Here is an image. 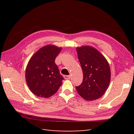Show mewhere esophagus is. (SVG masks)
I'll use <instances>...</instances> for the list:
<instances>
[{"label":"esophagus","instance_id":"obj_1","mask_svg":"<svg viewBox=\"0 0 134 134\" xmlns=\"http://www.w3.org/2000/svg\"><path fill=\"white\" fill-rule=\"evenodd\" d=\"M64 78L65 79H66V80H69L70 79V75H65L64 76Z\"/></svg>","mask_w":134,"mask_h":134}]
</instances>
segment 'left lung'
<instances>
[{"label": "left lung", "instance_id": "left-lung-1", "mask_svg": "<svg viewBox=\"0 0 134 134\" xmlns=\"http://www.w3.org/2000/svg\"><path fill=\"white\" fill-rule=\"evenodd\" d=\"M83 72V80L76 87L78 94L87 100H94L102 97L108 88L111 70L104 56L96 48L83 46L76 48Z\"/></svg>", "mask_w": 134, "mask_h": 134}]
</instances>
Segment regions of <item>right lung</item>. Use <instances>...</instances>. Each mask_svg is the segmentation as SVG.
<instances>
[{
    "mask_svg": "<svg viewBox=\"0 0 134 134\" xmlns=\"http://www.w3.org/2000/svg\"><path fill=\"white\" fill-rule=\"evenodd\" d=\"M62 49L53 44H47L40 48L28 62L26 80L30 90L36 96L49 98L62 86L64 78L55 63Z\"/></svg>",
    "mask_w": 134,
    "mask_h": 134,
    "instance_id": "right-lung-1",
    "label": "right lung"
}]
</instances>
